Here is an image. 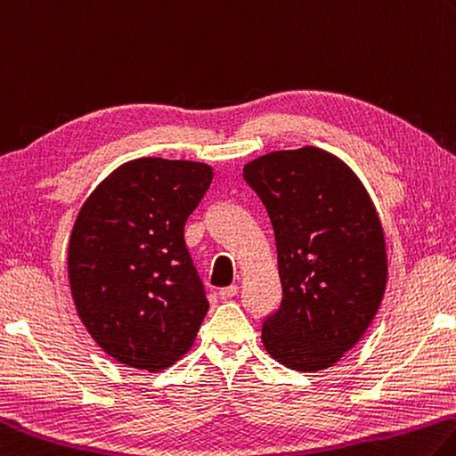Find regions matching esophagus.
Returning <instances> with one entry per match:
<instances>
[{
  "label": "esophagus",
  "instance_id": "34e87169",
  "mask_svg": "<svg viewBox=\"0 0 456 456\" xmlns=\"http://www.w3.org/2000/svg\"><path fill=\"white\" fill-rule=\"evenodd\" d=\"M239 293V287L237 285H229V287H223V289H219V297L223 301H227V299H233V297Z\"/></svg>",
  "mask_w": 456,
  "mask_h": 456
}]
</instances>
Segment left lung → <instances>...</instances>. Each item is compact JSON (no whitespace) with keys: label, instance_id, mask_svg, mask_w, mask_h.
Here are the masks:
<instances>
[{"label":"left lung","instance_id":"8db88e82","mask_svg":"<svg viewBox=\"0 0 456 456\" xmlns=\"http://www.w3.org/2000/svg\"><path fill=\"white\" fill-rule=\"evenodd\" d=\"M277 245L283 299L263 321L267 353L287 369L333 367L375 319L387 249L367 189L319 147L273 151L243 167Z\"/></svg>","mask_w":456,"mask_h":456}]
</instances>
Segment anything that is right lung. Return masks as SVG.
<instances>
[{"mask_svg":"<svg viewBox=\"0 0 456 456\" xmlns=\"http://www.w3.org/2000/svg\"><path fill=\"white\" fill-rule=\"evenodd\" d=\"M213 181L197 161L142 157L87 197L68 271L81 322L123 365L161 370L193 345L209 309L183 229Z\"/></svg>","mask_w":456,"mask_h":456,"instance_id":"obj_1","label":"right lung"}]
</instances>
